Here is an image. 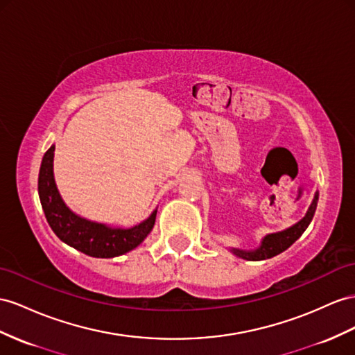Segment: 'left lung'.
<instances>
[{
  "mask_svg": "<svg viewBox=\"0 0 355 355\" xmlns=\"http://www.w3.org/2000/svg\"><path fill=\"white\" fill-rule=\"evenodd\" d=\"M316 204H318V192L315 193L313 202L311 204V207H309L306 216L298 223L291 226V228H288L286 231L267 235V237L262 240V244L257 250L246 252V250L232 249V252L237 257H240L243 259H249V261H261V259H267V258H272V257L279 255V253L286 250L291 244H294L300 237H302V234L306 231L309 223L312 222V217L316 210Z\"/></svg>",
  "mask_w": 355,
  "mask_h": 355,
  "instance_id": "1",
  "label": "left lung"
}]
</instances>
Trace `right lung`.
Listing matches in <instances>:
<instances>
[{
	"label": "right lung",
	"instance_id": "1",
	"mask_svg": "<svg viewBox=\"0 0 355 355\" xmlns=\"http://www.w3.org/2000/svg\"><path fill=\"white\" fill-rule=\"evenodd\" d=\"M55 145L44 153L39 172V196L44 216L57 237L69 246L94 258H114L130 252L144 241L156 222L154 211L147 220L129 230L109 228L71 213L58 193L52 162Z\"/></svg>",
	"mask_w": 355,
	"mask_h": 355
}]
</instances>
